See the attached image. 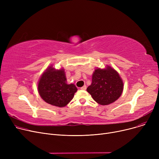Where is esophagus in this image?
<instances>
[{"instance_id":"1","label":"esophagus","mask_w":159,"mask_h":159,"mask_svg":"<svg viewBox=\"0 0 159 159\" xmlns=\"http://www.w3.org/2000/svg\"><path fill=\"white\" fill-rule=\"evenodd\" d=\"M80 89H82V90H85V89H86V85L83 86L82 87L80 88Z\"/></svg>"}]
</instances>
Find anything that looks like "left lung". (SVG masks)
<instances>
[{"instance_id":"1","label":"left lung","mask_w":159,"mask_h":159,"mask_svg":"<svg viewBox=\"0 0 159 159\" xmlns=\"http://www.w3.org/2000/svg\"><path fill=\"white\" fill-rule=\"evenodd\" d=\"M122 91V80L119 73L111 67L95 70L92 83L87 88L94 101L101 105L114 102L120 97Z\"/></svg>"}]
</instances>
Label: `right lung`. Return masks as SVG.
Listing matches in <instances>:
<instances>
[{
    "label": "right lung",
    "mask_w": 159,
    "mask_h": 159,
    "mask_svg": "<svg viewBox=\"0 0 159 159\" xmlns=\"http://www.w3.org/2000/svg\"><path fill=\"white\" fill-rule=\"evenodd\" d=\"M38 89L40 97L46 102L57 107L66 106L77 91L73 84H67L63 70H55L52 67L42 75Z\"/></svg>",
    "instance_id": "1"
}]
</instances>
